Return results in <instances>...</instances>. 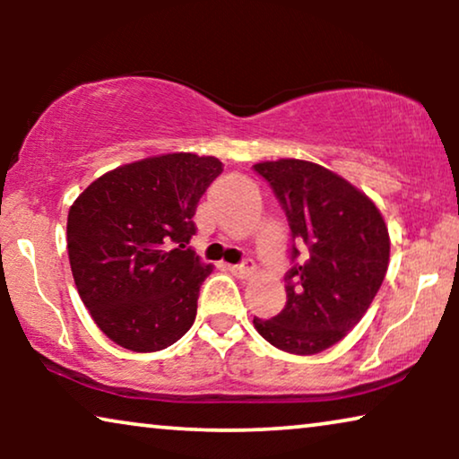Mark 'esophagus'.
<instances>
[{"label": "esophagus", "mask_w": 459, "mask_h": 459, "mask_svg": "<svg viewBox=\"0 0 459 459\" xmlns=\"http://www.w3.org/2000/svg\"><path fill=\"white\" fill-rule=\"evenodd\" d=\"M230 272L236 275V278H248V275H253L255 272V263L250 259H244L242 263H238V265H231Z\"/></svg>", "instance_id": "34e87169"}]
</instances>
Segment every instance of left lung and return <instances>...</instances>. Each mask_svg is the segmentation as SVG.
Here are the masks:
<instances>
[{"label": "left lung", "mask_w": 459, "mask_h": 459, "mask_svg": "<svg viewBox=\"0 0 459 459\" xmlns=\"http://www.w3.org/2000/svg\"><path fill=\"white\" fill-rule=\"evenodd\" d=\"M253 169L290 228L286 305L253 324L286 353H322L359 324L380 290L391 253L385 219L366 194L316 162L281 159Z\"/></svg>", "instance_id": "1"}]
</instances>
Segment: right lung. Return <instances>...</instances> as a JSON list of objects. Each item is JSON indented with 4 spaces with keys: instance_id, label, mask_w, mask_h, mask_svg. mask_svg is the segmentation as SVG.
I'll return each instance as SVG.
<instances>
[{
    "instance_id": "right-lung-1",
    "label": "right lung",
    "mask_w": 459,
    "mask_h": 459,
    "mask_svg": "<svg viewBox=\"0 0 459 459\" xmlns=\"http://www.w3.org/2000/svg\"><path fill=\"white\" fill-rule=\"evenodd\" d=\"M221 173L215 156H154L98 178L68 211L79 297L123 349L152 353L192 328L212 267L187 244L198 200Z\"/></svg>"
}]
</instances>
